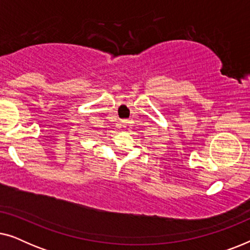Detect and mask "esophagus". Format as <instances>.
<instances>
[{
  "mask_svg": "<svg viewBox=\"0 0 250 250\" xmlns=\"http://www.w3.org/2000/svg\"><path fill=\"white\" fill-rule=\"evenodd\" d=\"M119 127H123V128H125L126 127V126H127V122H126V121H121V122H119Z\"/></svg>",
  "mask_w": 250,
  "mask_h": 250,
  "instance_id": "34e87169",
  "label": "esophagus"
}]
</instances>
